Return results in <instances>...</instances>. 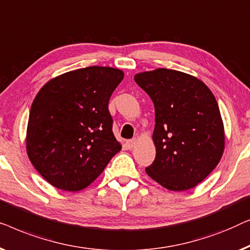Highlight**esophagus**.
<instances>
[{"instance_id":"obj_1","label":"esophagus","mask_w":250,"mask_h":250,"mask_svg":"<svg viewBox=\"0 0 250 250\" xmlns=\"http://www.w3.org/2000/svg\"><path fill=\"white\" fill-rule=\"evenodd\" d=\"M136 144H137V139L132 138V139H130V140H128V142H126V146H128L129 149H131L136 146Z\"/></svg>"}]
</instances>
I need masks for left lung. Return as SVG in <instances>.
I'll return each instance as SVG.
<instances>
[{"label": "left lung", "instance_id": "left-lung-1", "mask_svg": "<svg viewBox=\"0 0 250 250\" xmlns=\"http://www.w3.org/2000/svg\"><path fill=\"white\" fill-rule=\"evenodd\" d=\"M135 82L155 107L156 156L146 173L172 191L196 187L224 152V125L213 93L196 77L164 68L137 73Z\"/></svg>", "mask_w": 250, "mask_h": 250}]
</instances>
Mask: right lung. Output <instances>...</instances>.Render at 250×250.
<instances>
[{
    "label": "right lung",
    "mask_w": 250,
    "mask_h": 250,
    "mask_svg": "<svg viewBox=\"0 0 250 250\" xmlns=\"http://www.w3.org/2000/svg\"><path fill=\"white\" fill-rule=\"evenodd\" d=\"M124 77L122 70L94 65L55 77L38 91L26 148L31 164L53 187L85 189L121 150L108 101Z\"/></svg>",
    "instance_id": "1"
}]
</instances>
